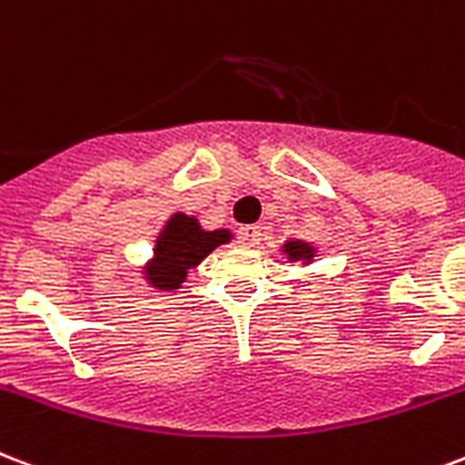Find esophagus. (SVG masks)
<instances>
[{
    "mask_svg": "<svg viewBox=\"0 0 465 465\" xmlns=\"http://www.w3.org/2000/svg\"><path fill=\"white\" fill-rule=\"evenodd\" d=\"M261 239H263V233H261V229H258V226H241L239 229L241 246L256 248L258 243H261Z\"/></svg>",
    "mask_w": 465,
    "mask_h": 465,
    "instance_id": "esophagus-1",
    "label": "esophagus"
}]
</instances>
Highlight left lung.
<instances>
[{
  "instance_id": "8db88e82",
  "label": "left lung",
  "mask_w": 465,
  "mask_h": 465,
  "mask_svg": "<svg viewBox=\"0 0 465 465\" xmlns=\"http://www.w3.org/2000/svg\"><path fill=\"white\" fill-rule=\"evenodd\" d=\"M280 251H282V256L288 258V263L310 265L317 258V246H312L310 241L302 239H288L280 246Z\"/></svg>"
}]
</instances>
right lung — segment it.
I'll return each instance as SVG.
<instances>
[{"label": "right lung", "mask_w": 465, "mask_h": 465, "mask_svg": "<svg viewBox=\"0 0 465 465\" xmlns=\"http://www.w3.org/2000/svg\"><path fill=\"white\" fill-rule=\"evenodd\" d=\"M233 233L229 229H202L200 219L185 212H175L163 224L153 241V256L141 268L148 288L173 292L183 288L187 272L197 268L204 258L222 243H229Z\"/></svg>", "instance_id": "1"}]
</instances>
